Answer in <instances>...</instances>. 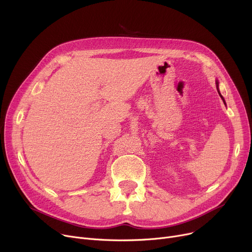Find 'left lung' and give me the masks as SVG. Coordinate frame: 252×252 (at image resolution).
Here are the masks:
<instances>
[{
    "mask_svg": "<svg viewBox=\"0 0 252 252\" xmlns=\"http://www.w3.org/2000/svg\"><path fill=\"white\" fill-rule=\"evenodd\" d=\"M216 84H217V90H218V92H219V94H220V98H221V99H222V101H223V103H224V100H223V98H222V96H221V95H220V91H219V82H218V81H217V82H216ZM224 104H226V103H224Z\"/></svg>",
    "mask_w": 252,
    "mask_h": 252,
    "instance_id": "8db88e82",
    "label": "left lung"
}]
</instances>
